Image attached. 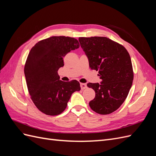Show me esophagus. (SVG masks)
<instances>
[{
	"mask_svg": "<svg viewBox=\"0 0 156 156\" xmlns=\"http://www.w3.org/2000/svg\"><path fill=\"white\" fill-rule=\"evenodd\" d=\"M80 86H81V88L82 90L85 89V88H87V84H86L85 83H81V84H80Z\"/></svg>",
	"mask_w": 156,
	"mask_h": 156,
	"instance_id": "1",
	"label": "esophagus"
}]
</instances>
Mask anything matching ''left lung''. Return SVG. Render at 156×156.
Segmentation results:
<instances>
[{"instance_id": "obj_1", "label": "left lung", "mask_w": 156, "mask_h": 156, "mask_svg": "<svg viewBox=\"0 0 156 156\" xmlns=\"http://www.w3.org/2000/svg\"><path fill=\"white\" fill-rule=\"evenodd\" d=\"M79 41L90 68L98 71L101 79L100 83L87 84L96 93L89 105L98 114H110L124 103L133 83L129 54L124 46L106 37H81Z\"/></svg>"}]
</instances>
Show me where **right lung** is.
Wrapping results in <instances>:
<instances>
[{"label":"right lung","instance_id":"1","mask_svg":"<svg viewBox=\"0 0 156 156\" xmlns=\"http://www.w3.org/2000/svg\"><path fill=\"white\" fill-rule=\"evenodd\" d=\"M79 48L73 37L52 36L37 42L28 55L24 69L28 90L34 105L45 115H60L72 94L81 90L76 80L64 82L58 75L64 65V56Z\"/></svg>","mask_w":156,"mask_h":156}]
</instances>
